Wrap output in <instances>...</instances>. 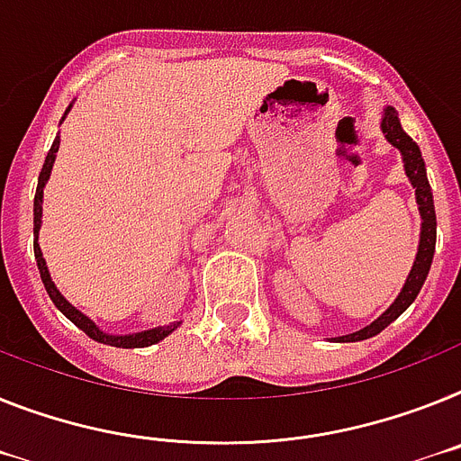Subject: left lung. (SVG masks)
Masks as SVG:
<instances>
[{
    "mask_svg": "<svg viewBox=\"0 0 461 461\" xmlns=\"http://www.w3.org/2000/svg\"><path fill=\"white\" fill-rule=\"evenodd\" d=\"M382 133L393 147H396L401 157H403V168L408 180L415 187V199L417 206H420L421 215V231H420V249H417V258L412 262V269H410L408 278H405V285L401 288L398 297L393 300V304L386 309L384 314L377 321H373L370 326L361 328V330L351 332V335H342L338 338L339 342H361V339H368L377 332L384 330L392 321H396L398 316L403 314L410 304L415 303L417 293L421 290L424 281H427V274L431 269V260H434L436 250V211H434V194H431V187H429L427 180V168H424V158H421L420 147L417 142H412L408 133L401 129V122H398V114L393 107H386L384 117H382Z\"/></svg>",
    "mask_w": 461,
    "mask_h": 461,
    "instance_id": "1",
    "label": "left lung"
}]
</instances>
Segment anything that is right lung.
Wrapping results in <instances>:
<instances>
[{"instance_id":"add662e5","label":"right lung","mask_w":461,"mask_h":461,"mask_svg":"<svg viewBox=\"0 0 461 461\" xmlns=\"http://www.w3.org/2000/svg\"><path fill=\"white\" fill-rule=\"evenodd\" d=\"M68 112H65V114H68ZM58 147H60V140L56 138L51 145V149H49V154H46L44 166H41L40 183H37V194H34V260H37V267H40V274H41V281H44L46 293H49V297L53 300V304H56V307L60 309V312H63V314L68 316V319L72 321L77 328H81V330L86 332L88 338L95 339V342L110 344V347H122V349H135V347H149V344H157L158 339L168 338V335H171V332L176 330L180 323L152 328V330L133 332V335H110V332H103L98 326H95V323H93L91 319H88L86 314H81L79 309L72 307V304H69L68 300L60 295V290H58L56 284L51 281V274H49V267H46V260H44V255H41V249H40V243H37V239H40V227H41V199H44V185H46V180H49V176H51Z\"/></svg>"}]
</instances>
